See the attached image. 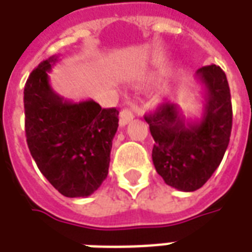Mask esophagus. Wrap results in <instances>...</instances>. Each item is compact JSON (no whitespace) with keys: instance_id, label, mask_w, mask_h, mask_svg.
Segmentation results:
<instances>
[{"instance_id":"esophagus-1","label":"esophagus","mask_w":252,"mask_h":252,"mask_svg":"<svg viewBox=\"0 0 252 252\" xmlns=\"http://www.w3.org/2000/svg\"><path fill=\"white\" fill-rule=\"evenodd\" d=\"M133 120V112L128 108H124V109L120 112V126H126L129 121Z\"/></svg>"}]
</instances>
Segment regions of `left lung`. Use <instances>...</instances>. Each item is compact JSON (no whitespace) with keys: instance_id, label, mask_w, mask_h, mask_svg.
Here are the masks:
<instances>
[{"instance_id":"1","label":"left lung","mask_w":252,"mask_h":252,"mask_svg":"<svg viewBox=\"0 0 252 252\" xmlns=\"http://www.w3.org/2000/svg\"><path fill=\"white\" fill-rule=\"evenodd\" d=\"M205 88L204 115L200 121L185 123L180 108L159 105L144 116L154 137L153 162L158 174L171 188L194 191L209 180L221 163L232 129L231 92L225 72L216 64L197 70Z\"/></svg>"}]
</instances>
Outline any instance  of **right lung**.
I'll return each instance as SVG.
<instances>
[{"instance_id": "obj_1", "label": "right lung", "mask_w": 252, "mask_h": 252, "mask_svg": "<svg viewBox=\"0 0 252 252\" xmlns=\"http://www.w3.org/2000/svg\"><path fill=\"white\" fill-rule=\"evenodd\" d=\"M57 57L36 67L24 88L25 136L41 174L61 194L88 197L108 177L119 110L95 101L70 102L50 86Z\"/></svg>"}]
</instances>
